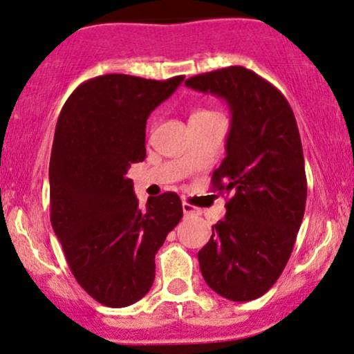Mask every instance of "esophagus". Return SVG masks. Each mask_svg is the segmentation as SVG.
<instances>
[{
    "mask_svg": "<svg viewBox=\"0 0 354 354\" xmlns=\"http://www.w3.org/2000/svg\"><path fill=\"white\" fill-rule=\"evenodd\" d=\"M183 212H185L186 216H191V214H196L198 209H196L194 206H191V204H188V203H183Z\"/></svg>",
    "mask_w": 354,
    "mask_h": 354,
    "instance_id": "obj_1",
    "label": "esophagus"
}]
</instances>
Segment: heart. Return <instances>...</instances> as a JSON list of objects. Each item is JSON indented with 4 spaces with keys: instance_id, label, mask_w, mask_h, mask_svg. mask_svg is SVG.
<instances>
[{
    "instance_id": "b5f03b06",
    "label": "heart",
    "mask_w": 354,
    "mask_h": 354,
    "mask_svg": "<svg viewBox=\"0 0 354 354\" xmlns=\"http://www.w3.org/2000/svg\"><path fill=\"white\" fill-rule=\"evenodd\" d=\"M212 112H206V110H199V112H194L193 115H211Z\"/></svg>"
}]
</instances>
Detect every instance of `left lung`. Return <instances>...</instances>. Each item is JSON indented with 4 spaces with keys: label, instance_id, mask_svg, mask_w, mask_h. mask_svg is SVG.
Listing matches in <instances>:
<instances>
[{
    "label": "left lung",
    "instance_id": "obj_1",
    "mask_svg": "<svg viewBox=\"0 0 354 354\" xmlns=\"http://www.w3.org/2000/svg\"><path fill=\"white\" fill-rule=\"evenodd\" d=\"M185 84L224 99L232 115L225 158L211 180L231 199L198 252L199 269L224 299L255 300L283 272L304 219L306 176L295 115L282 92L241 66Z\"/></svg>",
    "mask_w": 354,
    "mask_h": 354
}]
</instances>
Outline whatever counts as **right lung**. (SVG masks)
<instances>
[{
    "mask_svg": "<svg viewBox=\"0 0 354 354\" xmlns=\"http://www.w3.org/2000/svg\"><path fill=\"white\" fill-rule=\"evenodd\" d=\"M185 80L107 74L80 84L59 115L49 163L50 224L80 287L99 304L138 301L155 254L183 218L176 193L140 209L127 171L147 156V118Z\"/></svg>",
    "mask_w": 354,
    "mask_h": 354,
    "instance_id": "right-lung-1",
    "label": "right lung"
}]
</instances>
